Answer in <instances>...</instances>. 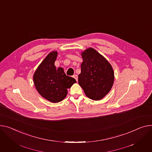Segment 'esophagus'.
<instances>
[{"mask_svg": "<svg viewBox=\"0 0 152 152\" xmlns=\"http://www.w3.org/2000/svg\"><path fill=\"white\" fill-rule=\"evenodd\" d=\"M73 77L76 79V81H77V80H78V76H77V75H74V76H73Z\"/></svg>", "mask_w": 152, "mask_h": 152, "instance_id": "esophagus-1", "label": "esophagus"}]
</instances>
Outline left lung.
<instances>
[{
	"label": "left lung",
	"mask_w": 152,
	"mask_h": 152,
	"mask_svg": "<svg viewBox=\"0 0 152 152\" xmlns=\"http://www.w3.org/2000/svg\"><path fill=\"white\" fill-rule=\"evenodd\" d=\"M83 62L78 83L87 97L100 100L110 90L114 80V73L107 60L93 48L82 53Z\"/></svg>",
	"instance_id": "8db88e82"
}]
</instances>
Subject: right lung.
I'll list each match as a JSON object with an SVG mask.
<instances>
[{"label": "right lung", "mask_w": 152, "mask_h": 152, "mask_svg": "<svg viewBox=\"0 0 152 152\" xmlns=\"http://www.w3.org/2000/svg\"><path fill=\"white\" fill-rule=\"evenodd\" d=\"M57 56V52L50 53L34 75V84L38 93L52 103L61 102L67 95V88L76 83L73 77L66 75L62 68L56 69L54 63Z\"/></svg>", "instance_id": "right-lung-1"}]
</instances>
